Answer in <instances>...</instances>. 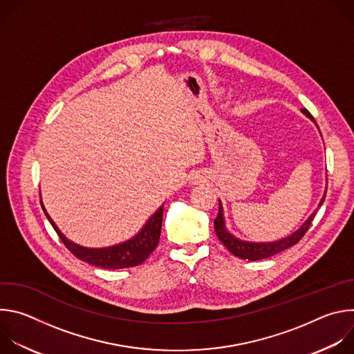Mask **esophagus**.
I'll return each mask as SVG.
<instances>
[{"label":"esophagus","mask_w":354,"mask_h":354,"mask_svg":"<svg viewBox=\"0 0 354 354\" xmlns=\"http://www.w3.org/2000/svg\"><path fill=\"white\" fill-rule=\"evenodd\" d=\"M205 179H206V176H205L203 174H201V172H198V171H197V172H193V174L190 175V182L194 183V185L198 183V182H203Z\"/></svg>","instance_id":"obj_1"}]
</instances>
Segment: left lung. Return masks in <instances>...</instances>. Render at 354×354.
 <instances>
[{
	"mask_svg": "<svg viewBox=\"0 0 354 354\" xmlns=\"http://www.w3.org/2000/svg\"><path fill=\"white\" fill-rule=\"evenodd\" d=\"M301 112L314 122V118L310 115V112L307 109H302ZM325 196H326V190L324 192V196L319 201L318 209L322 206ZM318 209L308 217V220L304 224H302L297 231H294L291 235H287L286 238H281V239L273 241V242H249V241H242V239L236 238L235 235H232L231 232H228V230L225 227V218H224V210H223L221 200H218V214L214 220V231H216L218 239L223 242V245L231 252L234 257H236L239 259H245V261H261V259L270 258V257L279 254V252L286 250L290 246L295 245L308 231Z\"/></svg>",
	"mask_w": 354,
	"mask_h": 354,
	"instance_id": "8db88e82",
	"label": "left lung"
}]
</instances>
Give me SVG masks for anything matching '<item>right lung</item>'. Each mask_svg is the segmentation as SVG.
Here are the masks:
<instances>
[{
  "label": "right lung",
  "mask_w": 354,
  "mask_h": 354,
  "mask_svg": "<svg viewBox=\"0 0 354 354\" xmlns=\"http://www.w3.org/2000/svg\"><path fill=\"white\" fill-rule=\"evenodd\" d=\"M41 209L53 225L55 231L66 245V248L71 252L74 257H77L80 261L86 262L92 266L102 268V269H124V268H133L140 263H142L153 252L158 242L161 235V227H162V214H164V205L151 216L147 223L142 225V228L130 239L120 242L118 245L105 246V248H86L81 246L73 241H70L56 225V223L52 220L46 212L43 201H40Z\"/></svg>",
  "instance_id": "obj_1"
}]
</instances>
